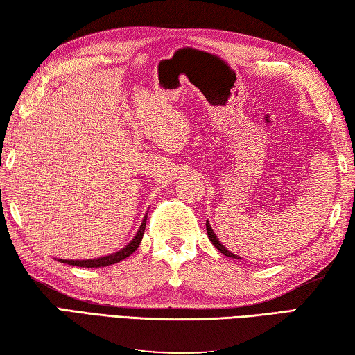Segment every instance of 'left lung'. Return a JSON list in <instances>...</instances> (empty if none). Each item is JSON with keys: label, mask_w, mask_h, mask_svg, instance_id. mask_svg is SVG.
<instances>
[{"label": "left lung", "mask_w": 355, "mask_h": 355, "mask_svg": "<svg viewBox=\"0 0 355 355\" xmlns=\"http://www.w3.org/2000/svg\"><path fill=\"white\" fill-rule=\"evenodd\" d=\"M206 227H207V235H209V240L212 241V245L216 248V250H218L221 254H225V256H227V257L241 259V257H239V256H237V254H234V252L229 251L227 248L221 243V241L218 240V237H216V235H215L214 229H212V226H210V223H209V221H206Z\"/></svg>", "instance_id": "1"}]
</instances>
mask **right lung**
<instances>
[{"label": "right lung", "mask_w": 355, "mask_h": 355, "mask_svg": "<svg viewBox=\"0 0 355 355\" xmlns=\"http://www.w3.org/2000/svg\"><path fill=\"white\" fill-rule=\"evenodd\" d=\"M146 218L148 215H145V218H143L141 225L139 227V231L134 235V239L129 241V243L121 248V250H118L116 252H112L107 254V256H103V257H96V259H85V260H67V259H58V262L60 263H67V265H73V266H83V268H101V266H109V265H114L121 262L126 257H129L130 254L134 251H137V248H139L140 241L143 239V234H145V227H146Z\"/></svg>", "instance_id": "add662e5"}]
</instances>
